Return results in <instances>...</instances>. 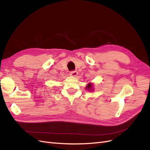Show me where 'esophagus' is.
Masks as SVG:
<instances>
[{"mask_svg": "<svg viewBox=\"0 0 150 150\" xmlns=\"http://www.w3.org/2000/svg\"><path fill=\"white\" fill-rule=\"evenodd\" d=\"M70 75L72 77H75L77 75H78V72H77L76 71H71L70 72Z\"/></svg>", "mask_w": 150, "mask_h": 150, "instance_id": "1", "label": "esophagus"}]
</instances>
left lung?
<instances>
[{
  "instance_id": "obj_1",
  "label": "left lung",
  "mask_w": 150,
  "mask_h": 150,
  "mask_svg": "<svg viewBox=\"0 0 150 150\" xmlns=\"http://www.w3.org/2000/svg\"><path fill=\"white\" fill-rule=\"evenodd\" d=\"M93 84L91 83H89L88 85L86 86V89H87L88 91H94V88H93Z\"/></svg>"
}]
</instances>
